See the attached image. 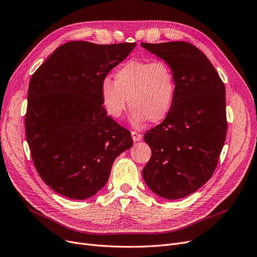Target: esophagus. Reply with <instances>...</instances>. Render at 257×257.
<instances>
[{"label": "esophagus", "mask_w": 257, "mask_h": 257, "mask_svg": "<svg viewBox=\"0 0 257 257\" xmlns=\"http://www.w3.org/2000/svg\"><path fill=\"white\" fill-rule=\"evenodd\" d=\"M131 137H132V140H134L135 142H140L142 140V135L139 134V132H137V131H132Z\"/></svg>", "instance_id": "1"}]
</instances>
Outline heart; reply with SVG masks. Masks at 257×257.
Masks as SVG:
<instances>
[{"mask_svg": "<svg viewBox=\"0 0 257 257\" xmlns=\"http://www.w3.org/2000/svg\"><path fill=\"white\" fill-rule=\"evenodd\" d=\"M100 83L101 107L107 115L118 119L127 108H132L130 120L141 125L164 120L174 106L176 79L173 69L164 61L130 60Z\"/></svg>", "mask_w": 257, "mask_h": 257, "instance_id": "obj_1", "label": "heart"}]
</instances>
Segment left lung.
<instances>
[{
  "mask_svg": "<svg viewBox=\"0 0 257 257\" xmlns=\"http://www.w3.org/2000/svg\"><path fill=\"white\" fill-rule=\"evenodd\" d=\"M141 46L168 63L175 74L172 111L144 135L153 154L143 178L155 194L176 200L205 184L217 166L227 129L225 88L207 57L191 43Z\"/></svg>",
  "mask_w": 257,
  "mask_h": 257,
  "instance_id": "left-lung-1",
  "label": "left lung"
}]
</instances>
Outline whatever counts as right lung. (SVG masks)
I'll return each instance as SVG.
<instances>
[{"label": "right lung", "mask_w": 257, "mask_h": 257, "mask_svg": "<svg viewBox=\"0 0 257 257\" xmlns=\"http://www.w3.org/2000/svg\"><path fill=\"white\" fill-rule=\"evenodd\" d=\"M136 45L71 41L32 76L26 140L38 174L57 194L73 200L97 194L114 160L132 147L130 131L104 113L99 91Z\"/></svg>", "instance_id": "right-lung-1"}]
</instances>
